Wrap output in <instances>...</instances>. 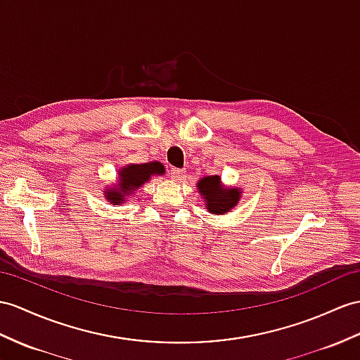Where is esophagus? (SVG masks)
<instances>
[{
    "instance_id": "1",
    "label": "esophagus",
    "mask_w": 360,
    "mask_h": 360,
    "mask_svg": "<svg viewBox=\"0 0 360 360\" xmlns=\"http://www.w3.org/2000/svg\"><path fill=\"white\" fill-rule=\"evenodd\" d=\"M185 175H186V171L179 169V168H172L171 172H169V177H171L174 181H181L183 179H185Z\"/></svg>"
}]
</instances>
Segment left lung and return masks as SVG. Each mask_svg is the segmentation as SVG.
Returning a JSON list of instances; mask_svg holds the SVG:
<instances>
[{
    "mask_svg": "<svg viewBox=\"0 0 360 360\" xmlns=\"http://www.w3.org/2000/svg\"><path fill=\"white\" fill-rule=\"evenodd\" d=\"M197 189L209 214L224 215L233 209L241 198V189L224 186L220 175H206L197 183Z\"/></svg>",
    "mask_w": 360,
    "mask_h": 360,
    "instance_id": "left-lung-1",
    "label": "left lung"
}]
</instances>
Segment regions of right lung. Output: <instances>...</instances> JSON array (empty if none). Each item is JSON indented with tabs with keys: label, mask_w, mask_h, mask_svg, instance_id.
<instances>
[{
	"label": "right lung",
	"mask_w": 360,
	"mask_h": 360,
	"mask_svg": "<svg viewBox=\"0 0 360 360\" xmlns=\"http://www.w3.org/2000/svg\"><path fill=\"white\" fill-rule=\"evenodd\" d=\"M165 174V166L160 162L150 163H129L117 171V183L103 191L105 198L111 205L120 206L134 195L137 189L142 188L146 181H150L153 175Z\"/></svg>",
	"instance_id": "obj_1"
}]
</instances>
